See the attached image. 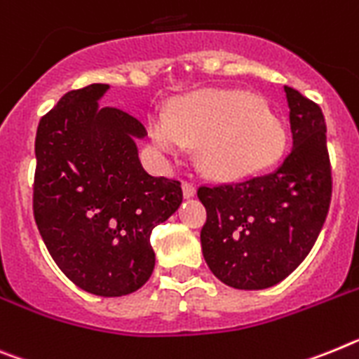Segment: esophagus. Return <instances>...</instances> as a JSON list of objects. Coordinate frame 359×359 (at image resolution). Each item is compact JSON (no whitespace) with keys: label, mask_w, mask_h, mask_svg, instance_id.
I'll list each match as a JSON object with an SVG mask.
<instances>
[{"label":"esophagus","mask_w":359,"mask_h":359,"mask_svg":"<svg viewBox=\"0 0 359 359\" xmlns=\"http://www.w3.org/2000/svg\"><path fill=\"white\" fill-rule=\"evenodd\" d=\"M182 193H184V198H191V197H195L197 189H195V186H193L191 182H184L182 184Z\"/></svg>","instance_id":"esophagus-1"}]
</instances>
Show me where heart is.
Returning <instances> with one entry per match:
<instances>
[{
	"instance_id": "1",
	"label": "heart",
	"mask_w": 359,
	"mask_h": 359,
	"mask_svg": "<svg viewBox=\"0 0 359 359\" xmlns=\"http://www.w3.org/2000/svg\"><path fill=\"white\" fill-rule=\"evenodd\" d=\"M158 154L177 158L201 144V164L218 179L255 175L278 161L285 130L260 99L242 90H201L180 99L170 115L149 117Z\"/></svg>"
}]
</instances>
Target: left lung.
<instances>
[{
	"label": "left lung",
	"instance_id": "8db88e82",
	"mask_svg": "<svg viewBox=\"0 0 359 359\" xmlns=\"http://www.w3.org/2000/svg\"><path fill=\"white\" fill-rule=\"evenodd\" d=\"M292 148L267 175L198 188L208 220L202 253L229 287L258 291L287 278L322 231L332 193L327 128L320 106L283 86Z\"/></svg>",
	"mask_w": 359,
	"mask_h": 359
}]
</instances>
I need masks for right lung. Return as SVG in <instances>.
Returning <instances> with one entry per match:
<instances>
[{
	"mask_svg": "<svg viewBox=\"0 0 359 359\" xmlns=\"http://www.w3.org/2000/svg\"><path fill=\"white\" fill-rule=\"evenodd\" d=\"M110 90H72L39 121L34 218L57 267L83 291L124 296L154 273L149 235L179 210V180L142 168L146 130L117 108H99Z\"/></svg>",
	"mask_w": 359,
	"mask_h": 359,
	"instance_id": "right-lung-1",
	"label": "right lung"
}]
</instances>
